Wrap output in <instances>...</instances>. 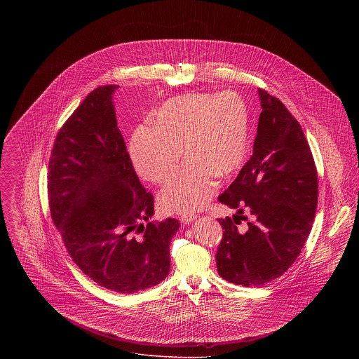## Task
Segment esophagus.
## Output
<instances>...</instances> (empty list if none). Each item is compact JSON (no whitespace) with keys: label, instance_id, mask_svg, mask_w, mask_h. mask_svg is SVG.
Instances as JSON below:
<instances>
[{"label":"esophagus","instance_id":"obj_1","mask_svg":"<svg viewBox=\"0 0 359 359\" xmlns=\"http://www.w3.org/2000/svg\"><path fill=\"white\" fill-rule=\"evenodd\" d=\"M196 218H198L196 214H184V215L180 217L181 222H184V224H191V222H194Z\"/></svg>","mask_w":359,"mask_h":359}]
</instances>
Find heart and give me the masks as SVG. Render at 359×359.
I'll return each mask as SVG.
<instances>
[{
    "label": "heart",
    "instance_id": "1",
    "mask_svg": "<svg viewBox=\"0 0 359 359\" xmlns=\"http://www.w3.org/2000/svg\"><path fill=\"white\" fill-rule=\"evenodd\" d=\"M249 135V106L236 91L187 94L163 103L154 124L138 127L128 151L142 178L163 184L185 147L189 158L163 188L158 202L167 212H189L210 201L219 174L229 175L243 164Z\"/></svg>",
    "mask_w": 359,
    "mask_h": 359
}]
</instances>
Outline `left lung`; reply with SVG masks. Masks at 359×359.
<instances>
[{"label": "left lung", "instance_id": "8db88e82", "mask_svg": "<svg viewBox=\"0 0 359 359\" xmlns=\"http://www.w3.org/2000/svg\"><path fill=\"white\" fill-rule=\"evenodd\" d=\"M261 113L253 154L218 201L235 208L217 250L218 275L261 286L282 276L306 245L318 203V174L306 135L286 106L258 88ZM252 215L239 231L236 218Z\"/></svg>", "mask_w": 359, "mask_h": 359}]
</instances>
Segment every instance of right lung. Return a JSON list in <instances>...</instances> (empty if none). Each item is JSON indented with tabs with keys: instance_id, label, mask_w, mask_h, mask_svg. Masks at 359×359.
<instances>
[{
	"instance_id": "1",
	"label": "right lung",
	"mask_w": 359,
	"mask_h": 359,
	"mask_svg": "<svg viewBox=\"0 0 359 359\" xmlns=\"http://www.w3.org/2000/svg\"><path fill=\"white\" fill-rule=\"evenodd\" d=\"M117 88H95L59 130L48 196L52 221L77 266L100 286L130 294L165 279L180 222L149 221L154 196L141 185L117 128Z\"/></svg>"
}]
</instances>
